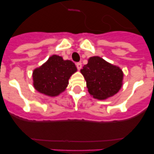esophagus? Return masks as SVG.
<instances>
[{
    "mask_svg": "<svg viewBox=\"0 0 154 154\" xmlns=\"http://www.w3.org/2000/svg\"><path fill=\"white\" fill-rule=\"evenodd\" d=\"M76 67L78 69V70H80L82 69V63L81 62H77L76 63Z\"/></svg>",
    "mask_w": 154,
    "mask_h": 154,
    "instance_id": "obj_1",
    "label": "esophagus"
}]
</instances>
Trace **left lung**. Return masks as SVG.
I'll return each instance as SVG.
<instances>
[{"label":"left lung","mask_w":154,"mask_h":154,"mask_svg":"<svg viewBox=\"0 0 154 154\" xmlns=\"http://www.w3.org/2000/svg\"><path fill=\"white\" fill-rule=\"evenodd\" d=\"M80 72L86 81L89 94L95 99L103 100L111 97L123 85V72L120 68L99 56L89 58Z\"/></svg>","instance_id":"8db88e82"}]
</instances>
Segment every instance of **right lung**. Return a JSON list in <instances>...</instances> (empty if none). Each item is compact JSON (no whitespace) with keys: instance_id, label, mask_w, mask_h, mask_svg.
Masks as SVG:
<instances>
[{"instance_id":"obj_1","label":"right lung","mask_w":154,"mask_h":154,"mask_svg":"<svg viewBox=\"0 0 154 154\" xmlns=\"http://www.w3.org/2000/svg\"><path fill=\"white\" fill-rule=\"evenodd\" d=\"M77 71L70 60L53 55L39 68L33 71V85L40 93L48 96H57L65 90L71 75Z\"/></svg>"}]
</instances>
